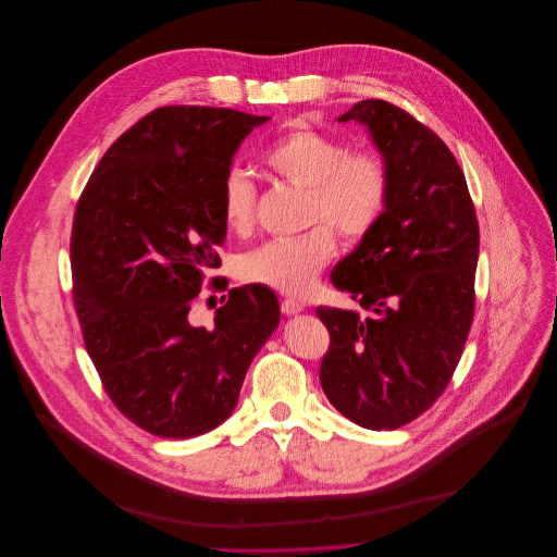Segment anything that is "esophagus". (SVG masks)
Wrapping results in <instances>:
<instances>
[{"label":"esophagus","mask_w":557,"mask_h":557,"mask_svg":"<svg viewBox=\"0 0 557 557\" xmlns=\"http://www.w3.org/2000/svg\"><path fill=\"white\" fill-rule=\"evenodd\" d=\"M281 311L285 315H298L300 311H305V305L294 300V298H285V300H281Z\"/></svg>","instance_id":"34e87169"}]
</instances>
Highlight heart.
Instances as JSON below:
<instances>
[{
  "mask_svg": "<svg viewBox=\"0 0 557 557\" xmlns=\"http://www.w3.org/2000/svg\"><path fill=\"white\" fill-rule=\"evenodd\" d=\"M281 180L309 188L307 225L298 238L270 239L238 261L242 281L287 296H307L338 255L336 232L364 239L382 223L393 195L386 160L369 150H349L343 139L309 124L283 133L263 154ZM221 214L230 232L246 236L257 223V186L246 171L230 169L221 182Z\"/></svg>",
  "mask_w": 557,
  "mask_h": 557,
  "instance_id": "heart-1",
  "label": "heart"
}]
</instances>
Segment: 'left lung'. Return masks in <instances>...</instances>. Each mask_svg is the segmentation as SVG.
<instances>
[{
  "label": "left lung",
  "instance_id": "left-lung-1",
  "mask_svg": "<svg viewBox=\"0 0 557 557\" xmlns=\"http://www.w3.org/2000/svg\"><path fill=\"white\" fill-rule=\"evenodd\" d=\"M362 122L391 169V206L377 230L332 272L360 302L318 307L330 332L319 382L351 422L393 431L450 384L474 321L476 210L448 146L386 100H360L338 122Z\"/></svg>",
  "mask_w": 557,
  "mask_h": 557
}]
</instances>
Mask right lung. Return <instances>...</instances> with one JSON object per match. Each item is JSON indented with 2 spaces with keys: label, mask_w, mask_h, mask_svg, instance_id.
<instances>
[{
  "label": "right lung",
  "mask_w": 557,
  "mask_h": 557,
  "mask_svg": "<svg viewBox=\"0 0 557 557\" xmlns=\"http://www.w3.org/2000/svg\"><path fill=\"white\" fill-rule=\"evenodd\" d=\"M265 115L159 107L107 150L81 193L73 300L104 393L139 429L186 440L238 403L244 375L281 319L263 285L230 289L214 327L188 321L225 242L221 182L239 141ZM210 289L225 292L216 276Z\"/></svg>",
  "instance_id": "add662e5"
}]
</instances>
